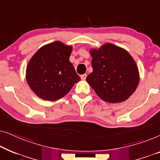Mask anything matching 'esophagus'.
Wrapping results in <instances>:
<instances>
[{
  "label": "esophagus",
  "mask_w": 160,
  "mask_h": 160,
  "mask_svg": "<svg viewBox=\"0 0 160 160\" xmlns=\"http://www.w3.org/2000/svg\"><path fill=\"white\" fill-rule=\"evenodd\" d=\"M87 78V74H83V75L81 76V78H82V80H85Z\"/></svg>",
  "instance_id": "obj_1"
}]
</instances>
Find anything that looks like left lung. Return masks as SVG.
<instances>
[{
    "instance_id": "left-lung-1",
    "label": "left lung",
    "mask_w": 160,
    "mask_h": 160,
    "mask_svg": "<svg viewBox=\"0 0 160 160\" xmlns=\"http://www.w3.org/2000/svg\"><path fill=\"white\" fill-rule=\"evenodd\" d=\"M90 54L93 71L86 80L96 94L113 103L128 99L139 83L138 69L130 54L109 43L91 49Z\"/></svg>"
}]
</instances>
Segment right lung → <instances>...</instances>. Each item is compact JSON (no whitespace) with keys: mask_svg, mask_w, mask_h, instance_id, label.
<instances>
[{"mask_svg":"<svg viewBox=\"0 0 160 160\" xmlns=\"http://www.w3.org/2000/svg\"><path fill=\"white\" fill-rule=\"evenodd\" d=\"M72 47L60 41L39 49L26 69V80L30 89L41 99L55 101L68 93L80 81L69 58Z\"/></svg>","mask_w":160,"mask_h":160,"instance_id":"1","label":"right lung"}]
</instances>
